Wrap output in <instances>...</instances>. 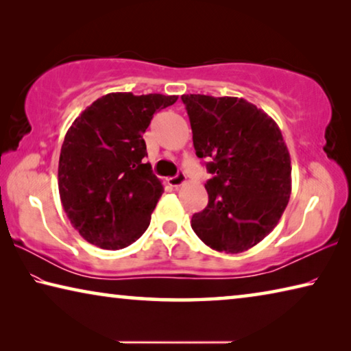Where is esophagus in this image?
<instances>
[{
    "label": "esophagus",
    "mask_w": 351,
    "mask_h": 351,
    "mask_svg": "<svg viewBox=\"0 0 351 351\" xmlns=\"http://www.w3.org/2000/svg\"><path fill=\"white\" fill-rule=\"evenodd\" d=\"M167 182H169V186H171V187H180L181 184L186 182V175H184L182 171H180V173H176L175 176L169 178Z\"/></svg>",
    "instance_id": "1"
}]
</instances>
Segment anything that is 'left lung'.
<instances>
[{"label": "left lung", "mask_w": 351, "mask_h": 351, "mask_svg": "<svg viewBox=\"0 0 351 351\" xmlns=\"http://www.w3.org/2000/svg\"><path fill=\"white\" fill-rule=\"evenodd\" d=\"M193 147L213 176L209 203L192 217L199 240L239 254L276 228L291 195V159L280 128L265 111L239 97L184 94Z\"/></svg>", "instance_id": "left-lung-1"}]
</instances>
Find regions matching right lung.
Here are the masks:
<instances>
[{
  "instance_id": "1",
  "label": "right lung",
  "mask_w": 351,
  "mask_h": 351,
  "mask_svg": "<svg viewBox=\"0 0 351 351\" xmlns=\"http://www.w3.org/2000/svg\"><path fill=\"white\" fill-rule=\"evenodd\" d=\"M178 96L110 93L93 102L64 136L58 192L71 224L91 245L127 247L145 232L162 184L144 164L142 134L154 112Z\"/></svg>"
}]
</instances>
